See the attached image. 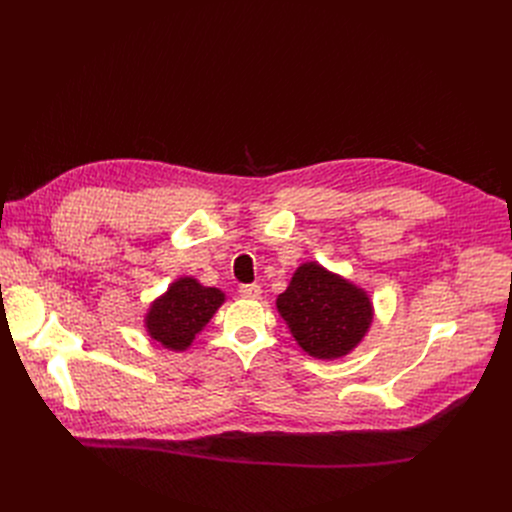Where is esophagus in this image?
I'll return each instance as SVG.
<instances>
[{
	"mask_svg": "<svg viewBox=\"0 0 512 512\" xmlns=\"http://www.w3.org/2000/svg\"><path fill=\"white\" fill-rule=\"evenodd\" d=\"M240 297L242 299H251V301H255V299H259L261 297V286L259 284H245V286H240Z\"/></svg>",
	"mask_w": 512,
	"mask_h": 512,
	"instance_id": "1",
	"label": "esophagus"
}]
</instances>
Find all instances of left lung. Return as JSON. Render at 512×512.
<instances>
[{
  "label": "left lung",
  "mask_w": 512,
  "mask_h": 512,
  "mask_svg": "<svg viewBox=\"0 0 512 512\" xmlns=\"http://www.w3.org/2000/svg\"><path fill=\"white\" fill-rule=\"evenodd\" d=\"M276 309L309 357L334 361L351 355L373 324V303L365 288L317 261H307L278 294Z\"/></svg>",
  "instance_id": "8db88e82"
}]
</instances>
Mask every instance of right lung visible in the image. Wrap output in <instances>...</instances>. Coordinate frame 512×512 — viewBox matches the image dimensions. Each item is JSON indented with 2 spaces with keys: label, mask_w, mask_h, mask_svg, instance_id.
Returning <instances> with one entry per match:
<instances>
[{
  "label": "right lung",
  "mask_w": 512,
  "mask_h": 512,
  "mask_svg": "<svg viewBox=\"0 0 512 512\" xmlns=\"http://www.w3.org/2000/svg\"><path fill=\"white\" fill-rule=\"evenodd\" d=\"M224 301L226 294L220 288L203 286L193 276H182L149 305L145 330L168 351L182 353L191 348Z\"/></svg>",
  "instance_id": "1"
}]
</instances>
